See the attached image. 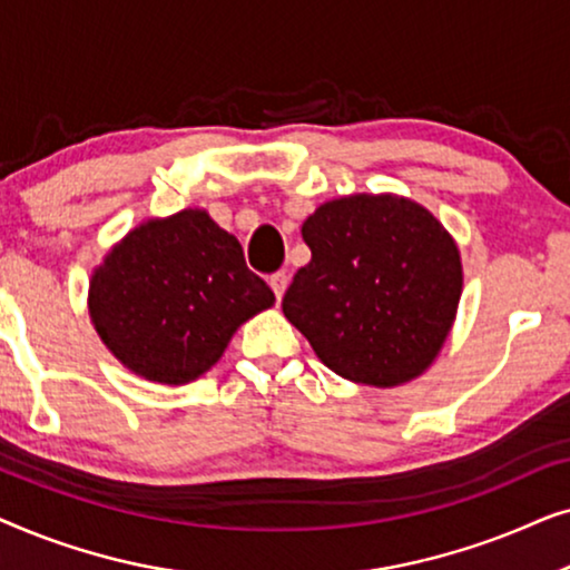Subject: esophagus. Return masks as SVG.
<instances>
[{"mask_svg": "<svg viewBox=\"0 0 570 570\" xmlns=\"http://www.w3.org/2000/svg\"><path fill=\"white\" fill-rule=\"evenodd\" d=\"M269 287H272V291H275V298L283 301L285 287H287V275H285V272H275V275L269 277Z\"/></svg>", "mask_w": 570, "mask_h": 570, "instance_id": "esophagus-1", "label": "esophagus"}]
</instances>
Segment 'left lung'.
<instances>
[{
  "instance_id": "left-lung-1",
  "label": "left lung",
  "mask_w": 570,
  "mask_h": 570,
  "mask_svg": "<svg viewBox=\"0 0 570 570\" xmlns=\"http://www.w3.org/2000/svg\"><path fill=\"white\" fill-rule=\"evenodd\" d=\"M303 240L311 262L283 311L326 368L371 386L420 376L462 295L459 248L443 225L394 194H355L318 207Z\"/></svg>"
}]
</instances>
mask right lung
Here are the masks:
<instances>
[{"mask_svg": "<svg viewBox=\"0 0 570 570\" xmlns=\"http://www.w3.org/2000/svg\"><path fill=\"white\" fill-rule=\"evenodd\" d=\"M275 303L244 248L202 209L147 220L90 279V316L106 347L158 384L213 368L233 332Z\"/></svg>", "mask_w": 570, "mask_h": 570, "instance_id": "right-lung-1", "label": "right lung"}]
</instances>
